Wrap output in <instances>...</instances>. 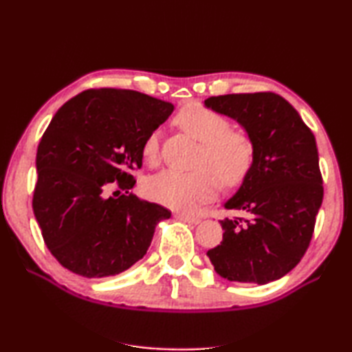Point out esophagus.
Masks as SVG:
<instances>
[{
	"label": "esophagus",
	"mask_w": 352,
	"mask_h": 352,
	"mask_svg": "<svg viewBox=\"0 0 352 352\" xmlns=\"http://www.w3.org/2000/svg\"><path fill=\"white\" fill-rule=\"evenodd\" d=\"M174 217L177 220H182V222L189 223V225H199L200 223V219L194 217V216H188V214H183V212H175Z\"/></svg>",
	"instance_id": "esophagus-1"
}]
</instances>
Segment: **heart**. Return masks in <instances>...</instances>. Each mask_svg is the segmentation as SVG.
Masks as SVG:
<instances>
[{
	"instance_id": "obj_1",
	"label": "heart",
	"mask_w": 352,
	"mask_h": 352,
	"mask_svg": "<svg viewBox=\"0 0 352 352\" xmlns=\"http://www.w3.org/2000/svg\"><path fill=\"white\" fill-rule=\"evenodd\" d=\"M177 124L201 142L197 169H162L142 182V192L152 201L174 208L192 210L211 200L219 190V177L225 184L241 183L253 163V142L247 133L230 130V122L220 113L200 104L183 107ZM160 155V133H148L142 142V157L155 163Z\"/></svg>"
}]
</instances>
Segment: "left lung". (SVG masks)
<instances>
[{
    "mask_svg": "<svg viewBox=\"0 0 352 352\" xmlns=\"http://www.w3.org/2000/svg\"><path fill=\"white\" fill-rule=\"evenodd\" d=\"M205 107L239 122L254 148L241 188L223 204L245 216L220 220L223 241L208 258L228 281H276L305 256L323 201L315 136L275 93L212 96Z\"/></svg>",
    "mask_w": 352,
    "mask_h": 352,
    "instance_id": "8db88e82",
    "label": "left lung"
}]
</instances>
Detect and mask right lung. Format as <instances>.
Instances as JSON below:
<instances>
[{
  "mask_svg": "<svg viewBox=\"0 0 352 352\" xmlns=\"http://www.w3.org/2000/svg\"><path fill=\"white\" fill-rule=\"evenodd\" d=\"M174 105L133 90H87L65 102L37 148L32 208L46 247L69 272L118 275L151 247L162 205L130 189L142 166V142ZM113 187L118 190L113 196Z\"/></svg>",
  "mask_w": 352,
  "mask_h": 352,
  "instance_id": "1",
  "label": "right lung"
}]
</instances>
